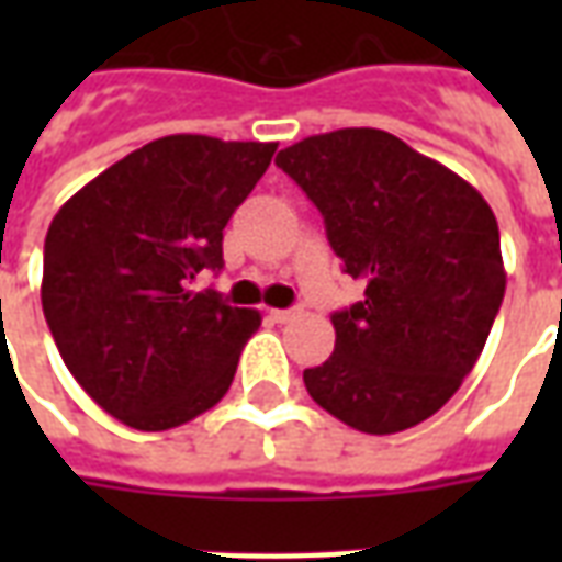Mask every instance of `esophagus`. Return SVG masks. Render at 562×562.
Segmentation results:
<instances>
[{"label":"esophagus","mask_w":562,"mask_h":562,"mask_svg":"<svg viewBox=\"0 0 562 562\" xmlns=\"http://www.w3.org/2000/svg\"><path fill=\"white\" fill-rule=\"evenodd\" d=\"M294 316H297V310H270V318H273V322H280V325L292 322Z\"/></svg>","instance_id":"obj_1"}]
</instances>
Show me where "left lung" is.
Masks as SVG:
<instances>
[{"instance_id": "left-lung-1", "label": "left lung", "mask_w": 562, "mask_h": 562, "mask_svg": "<svg viewBox=\"0 0 562 562\" xmlns=\"http://www.w3.org/2000/svg\"><path fill=\"white\" fill-rule=\"evenodd\" d=\"M277 165L325 220L364 301L337 310L334 355L304 370L310 397L361 434H401L439 413L491 334L506 270L499 228L463 177L382 128H337Z\"/></svg>"}]
</instances>
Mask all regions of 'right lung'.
I'll return each mask as SVG.
<instances>
[{
  "label": "right lung",
  "mask_w": 562,
  "mask_h": 562,
  "mask_svg": "<svg viewBox=\"0 0 562 562\" xmlns=\"http://www.w3.org/2000/svg\"><path fill=\"white\" fill-rule=\"evenodd\" d=\"M277 144L168 135L71 195L44 240L42 306L80 389L135 430H171L232 389L256 310L195 292Z\"/></svg>",
  "instance_id": "obj_1"
}]
</instances>
